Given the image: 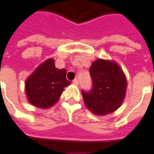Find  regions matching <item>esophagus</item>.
<instances>
[{
  "instance_id": "34e87169",
  "label": "esophagus",
  "mask_w": 154,
  "mask_h": 154,
  "mask_svg": "<svg viewBox=\"0 0 154 154\" xmlns=\"http://www.w3.org/2000/svg\"><path fill=\"white\" fill-rule=\"evenodd\" d=\"M72 82H73V84H76V85H78V84H79V81H78V79H77V78H75Z\"/></svg>"
}]
</instances>
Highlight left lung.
Returning <instances> with one entry per match:
<instances>
[{
  "mask_svg": "<svg viewBox=\"0 0 154 154\" xmlns=\"http://www.w3.org/2000/svg\"><path fill=\"white\" fill-rule=\"evenodd\" d=\"M92 88L82 90L84 103L94 114L104 116L116 110L123 101L127 80L119 65L97 59L90 68Z\"/></svg>",
  "mask_w": 154,
  "mask_h": 154,
  "instance_id": "8db88e82",
  "label": "left lung"
}]
</instances>
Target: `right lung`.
<instances>
[{"instance_id":"obj_1","label":"right lung","mask_w":154,"mask_h":154,"mask_svg":"<svg viewBox=\"0 0 154 154\" xmlns=\"http://www.w3.org/2000/svg\"><path fill=\"white\" fill-rule=\"evenodd\" d=\"M70 84L66 78V70L56 68L54 60L50 58L27 78L26 93L32 105L47 109L57 103L64 87Z\"/></svg>"}]
</instances>
